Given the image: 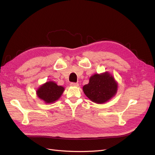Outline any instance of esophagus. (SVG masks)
<instances>
[{"label":"esophagus","mask_w":155,"mask_h":155,"mask_svg":"<svg viewBox=\"0 0 155 155\" xmlns=\"http://www.w3.org/2000/svg\"><path fill=\"white\" fill-rule=\"evenodd\" d=\"M70 85L71 87H78L79 84L78 83H70Z\"/></svg>","instance_id":"obj_1"}]
</instances>
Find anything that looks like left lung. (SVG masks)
Listing matches in <instances>:
<instances>
[{
  "instance_id": "1",
  "label": "left lung",
  "mask_w": 155,
  "mask_h": 155,
  "mask_svg": "<svg viewBox=\"0 0 155 155\" xmlns=\"http://www.w3.org/2000/svg\"><path fill=\"white\" fill-rule=\"evenodd\" d=\"M118 84L110 73H95L89 78L88 84L83 87L85 95L93 102L104 104L114 97L117 92Z\"/></svg>"
}]
</instances>
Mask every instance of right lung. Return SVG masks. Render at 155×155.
<instances>
[{"mask_svg": "<svg viewBox=\"0 0 155 155\" xmlns=\"http://www.w3.org/2000/svg\"><path fill=\"white\" fill-rule=\"evenodd\" d=\"M64 88L58 85L53 81H49L41 85L36 91V95L46 104L54 103L63 94Z\"/></svg>", "mask_w": 155, "mask_h": 155, "instance_id": "right-lung-1", "label": "right lung"}]
</instances>
